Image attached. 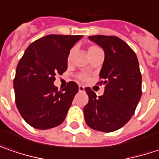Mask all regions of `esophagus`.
I'll list each match as a JSON object with an SVG mask.
<instances>
[{"mask_svg":"<svg viewBox=\"0 0 159 159\" xmlns=\"http://www.w3.org/2000/svg\"><path fill=\"white\" fill-rule=\"evenodd\" d=\"M79 91L80 92H83V91H85V88H84V86H79Z\"/></svg>","mask_w":159,"mask_h":159,"instance_id":"esophagus-1","label":"esophagus"}]
</instances>
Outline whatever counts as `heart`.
<instances>
[{"label":"heart","mask_w":159,"mask_h":159,"mask_svg":"<svg viewBox=\"0 0 159 159\" xmlns=\"http://www.w3.org/2000/svg\"><path fill=\"white\" fill-rule=\"evenodd\" d=\"M97 49H99V48L96 46H90L89 47V48H88V52H89V55H90L91 53H93L95 50H97ZM71 55H72V50H70V53H69V55H68V57H67V60L68 61H70V58H71ZM79 78L80 79V80H88V76L87 75H85V74H81V75H80Z\"/></svg>","instance_id":"heart-1"}]
</instances>
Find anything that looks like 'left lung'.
<instances>
[{"label": "left lung", "instance_id": "obj_1", "mask_svg": "<svg viewBox=\"0 0 159 159\" xmlns=\"http://www.w3.org/2000/svg\"><path fill=\"white\" fill-rule=\"evenodd\" d=\"M89 39L104 51L99 85H105L98 96L90 88L85 90L89 102L84 107L87 125L97 131L110 133L125 125L134 115L142 96V74L137 57L117 36L93 35Z\"/></svg>", "mask_w": 159, "mask_h": 159}]
</instances>
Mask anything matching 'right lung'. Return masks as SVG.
Segmentation results:
<instances>
[{"mask_svg": "<svg viewBox=\"0 0 159 159\" xmlns=\"http://www.w3.org/2000/svg\"><path fill=\"white\" fill-rule=\"evenodd\" d=\"M82 35L50 34L31 43L19 60L14 79L16 104L22 118L44 130L64 122L79 86L70 81L62 91L54 85L67 70L70 49Z\"/></svg>", "mask_w": 159, "mask_h": 159, "instance_id": "1", "label": "right lung"}]
</instances>
